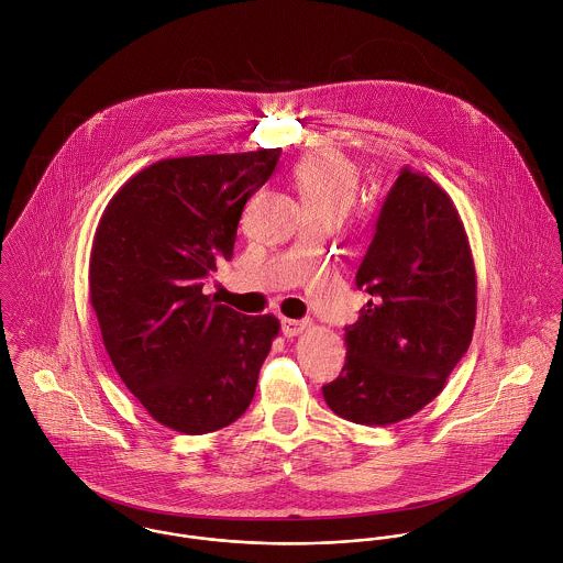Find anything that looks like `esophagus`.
<instances>
[{
    "label": "esophagus",
    "mask_w": 563,
    "mask_h": 563,
    "mask_svg": "<svg viewBox=\"0 0 563 563\" xmlns=\"http://www.w3.org/2000/svg\"><path fill=\"white\" fill-rule=\"evenodd\" d=\"M308 327V321H295V319H282V333L286 338H292V335H299L303 333Z\"/></svg>",
    "instance_id": "esophagus-1"
}]
</instances>
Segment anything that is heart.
I'll return each instance as SVG.
<instances>
[{
  "mask_svg": "<svg viewBox=\"0 0 563 563\" xmlns=\"http://www.w3.org/2000/svg\"><path fill=\"white\" fill-rule=\"evenodd\" d=\"M292 179L308 212L335 210L344 214L355 197L360 170L340 152L317 150L295 164Z\"/></svg>",
  "mask_w": 563,
  "mask_h": 563,
  "instance_id": "obj_1",
  "label": "heart"
}]
</instances>
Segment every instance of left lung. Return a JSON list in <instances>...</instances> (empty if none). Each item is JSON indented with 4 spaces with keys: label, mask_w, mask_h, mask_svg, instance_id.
<instances>
[{
    "label": "left lung",
    "mask_w": 563,
    "mask_h": 563,
    "mask_svg": "<svg viewBox=\"0 0 563 563\" xmlns=\"http://www.w3.org/2000/svg\"><path fill=\"white\" fill-rule=\"evenodd\" d=\"M373 299L344 327L346 362L322 397L344 420L386 427L433 401L471 346L477 273L442 186L405 166L355 275Z\"/></svg>",
    "instance_id": "1"
}]
</instances>
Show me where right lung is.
Wrapping results in <instances>:
<instances>
[{"label":"right lung","instance_id":"right-lung-1","mask_svg":"<svg viewBox=\"0 0 563 563\" xmlns=\"http://www.w3.org/2000/svg\"><path fill=\"white\" fill-rule=\"evenodd\" d=\"M279 156L277 147L154 162L99 219L88 286L103 346L125 388L173 431L201 435L239 420L279 333L273 314L244 317L203 295Z\"/></svg>","mask_w":563,"mask_h":563}]
</instances>
